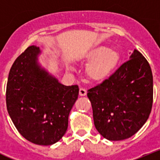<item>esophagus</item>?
<instances>
[{"label":"esophagus","instance_id":"34e87169","mask_svg":"<svg viewBox=\"0 0 160 160\" xmlns=\"http://www.w3.org/2000/svg\"><path fill=\"white\" fill-rule=\"evenodd\" d=\"M87 90L86 89H83V88H80L79 90V95L80 96H86L87 95Z\"/></svg>","mask_w":160,"mask_h":160}]
</instances>
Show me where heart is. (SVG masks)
Instances as JSON below:
<instances>
[{
	"instance_id": "b5f03b06",
	"label": "heart",
	"mask_w": 160,
	"mask_h": 160,
	"mask_svg": "<svg viewBox=\"0 0 160 160\" xmlns=\"http://www.w3.org/2000/svg\"><path fill=\"white\" fill-rule=\"evenodd\" d=\"M85 62L87 65V78L94 82H102L108 79L117 70L120 55L116 49L101 46L89 52L85 58ZM73 69L70 66V70Z\"/></svg>"
}]
</instances>
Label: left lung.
Returning <instances> with one entry per match:
<instances>
[{
    "mask_svg": "<svg viewBox=\"0 0 160 160\" xmlns=\"http://www.w3.org/2000/svg\"><path fill=\"white\" fill-rule=\"evenodd\" d=\"M94 123L108 140L127 139L149 118L153 102V76L147 59L134 49L108 79L88 90Z\"/></svg>",
    "mask_w": 160,
    "mask_h": 160,
    "instance_id": "1",
    "label": "left lung"
}]
</instances>
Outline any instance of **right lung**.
<instances>
[{
  "mask_svg": "<svg viewBox=\"0 0 160 160\" xmlns=\"http://www.w3.org/2000/svg\"><path fill=\"white\" fill-rule=\"evenodd\" d=\"M40 48L29 46L15 60L6 87L8 113L28 141L48 146L58 142L68 128V118L79 89L65 86L39 63Z\"/></svg>",
  "mask_w": 160,
  "mask_h": 160,
  "instance_id": "obj_1",
  "label": "right lung"
}]
</instances>
